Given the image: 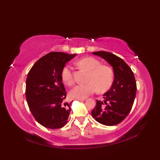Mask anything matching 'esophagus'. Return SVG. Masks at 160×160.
I'll list each match as a JSON object with an SVG mask.
<instances>
[{
	"label": "esophagus",
	"instance_id": "esophagus-1",
	"mask_svg": "<svg viewBox=\"0 0 160 160\" xmlns=\"http://www.w3.org/2000/svg\"><path fill=\"white\" fill-rule=\"evenodd\" d=\"M76 100H78V101H84V100H85V99H80V98H76Z\"/></svg>",
	"mask_w": 160,
	"mask_h": 160
}]
</instances>
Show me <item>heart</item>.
Masks as SVG:
<instances>
[{"instance_id":"heart-1","label":"heart","mask_w":160,"mask_h":160,"mask_svg":"<svg viewBox=\"0 0 160 160\" xmlns=\"http://www.w3.org/2000/svg\"><path fill=\"white\" fill-rule=\"evenodd\" d=\"M78 65L90 71L86 84H78L71 91V96L74 98L84 99L90 95L96 92L98 89L104 92L111 87L113 82L114 74L111 68L106 65H100L98 60L91 57H87L77 62ZM61 78L63 82L67 85H72L74 82L72 71L70 67H64Z\"/></svg>"}]
</instances>
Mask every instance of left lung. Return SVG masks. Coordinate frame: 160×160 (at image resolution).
I'll return each mask as SVG.
<instances>
[{
  "label": "left lung",
  "instance_id": "1",
  "mask_svg": "<svg viewBox=\"0 0 160 160\" xmlns=\"http://www.w3.org/2000/svg\"><path fill=\"white\" fill-rule=\"evenodd\" d=\"M93 54L102 58L113 67L114 80L111 88L104 94V100H97L91 114L99 123L113 126L120 123L132 108L137 85L133 72L120 58L107 52Z\"/></svg>",
  "mask_w": 160,
  "mask_h": 160
}]
</instances>
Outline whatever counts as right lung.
<instances>
[{"instance_id": "add662e5", "label": "right lung", "mask_w": 160, "mask_h": 160, "mask_svg": "<svg viewBox=\"0 0 160 160\" xmlns=\"http://www.w3.org/2000/svg\"><path fill=\"white\" fill-rule=\"evenodd\" d=\"M76 56L50 52L37 61L29 71L25 95L36 120L52 129L63 127L68 122L71 103L64 102L67 92L61 72L65 64Z\"/></svg>"}]
</instances>
